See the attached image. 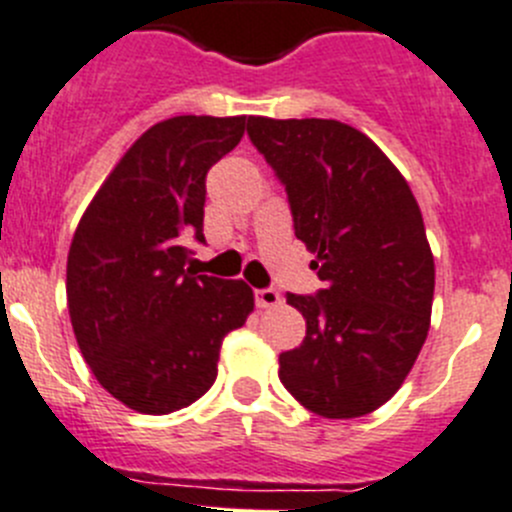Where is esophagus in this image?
Returning <instances> with one entry per match:
<instances>
[{"instance_id": "obj_1", "label": "esophagus", "mask_w": 512, "mask_h": 512, "mask_svg": "<svg viewBox=\"0 0 512 512\" xmlns=\"http://www.w3.org/2000/svg\"><path fill=\"white\" fill-rule=\"evenodd\" d=\"M255 303L257 308H278L283 303V298H280V293L275 288H260L255 290Z\"/></svg>"}]
</instances>
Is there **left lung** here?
Segmentation results:
<instances>
[{"label":"left lung","instance_id":"obj_1","mask_svg":"<svg viewBox=\"0 0 512 512\" xmlns=\"http://www.w3.org/2000/svg\"><path fill=\"white\" fill-rule=\"evenodd\" d=\"M247 136L288 194L318 278L288 293L305 338L280 353L285 389L326 419L374 412L412 371L429 331L434 260L412 189L371 138L328 118H247Z\"/></svg>","mask_w":512,"mask_h":512}]
</instances>
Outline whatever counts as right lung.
Segmentation results:
<instances>
[{
  "label": "right lung",
  "mask_w": 512,
  "mask_h": 512,
  "mask_svg": "<svg viewBox=\"0 0 512 512\" xmlns=\"http://www.w3.org/2000/svg\"><path fill=\"white\" fill-rule=\"evenodd\" d=\"M245 116H176L148 128L85 209L68 255V308L90 371L141 414H169L217 379L224 336L255 298L242 280L186 267L204 245L207 174Z\"/></svg>",
  "instance_id": "add662e5"
}]
</instances>
